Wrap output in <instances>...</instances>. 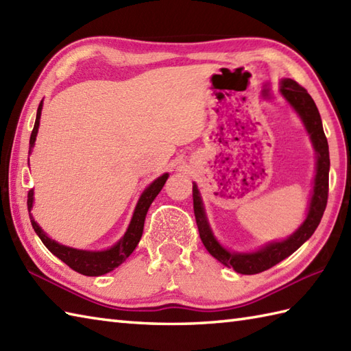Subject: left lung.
Returning <instances> with one entry per match:
<instances>
[{"label":"left lung","mask_w":351,"mask_h":351,"mask_svg":"<svg viewBox=\"0 0 351 351\" xmlns=\"http://www.w3.org/2000/svg\"><path fill=\"white\" fill-rule=\"evenodd\" d=\"M280 92L285 96L291 106L295 108L297 113L300 114L318 154L314 195H312L308 217L299 228V230L291 235L288 240L267 244L264 249H261L256 253H249V255L229 253L228 250L223 249L214 238L210 226H208L202 200H200L199 196V190L196 185H193V208H195V217L197 223L200 240H202L206 250L210 252L215 259H219L221 264H225L228 267L230 265L237 273L241 274H258L261 271L268 270V268H271L273 265L279 264L280 261L288 258L291 253H294L304 241L309 240L311 235L314 234L315 229L318 228L319 221H322L327 205V197H329V145H327L322 117H319L315 102L306 92V88L302 87L299 83H295L294 80H283Z\"/></svg>","instance_id":"8db88e82"}]
</instances>
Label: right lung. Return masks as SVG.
Here are the masks:
<instances>
[{
	"label": "right lung",
	"instance_id": "add662e5",
	"mask_svg": "<svg viewBox=\"0 0 351 351\" xmlns=\"http://www.w3.org/2000/svg\"><path fill=\"white\" fill-rule=\"evenodd\" d=\"M40 111H42V102H40L39 108H37L34 128L32 131V137H29V147H33L34 141H36L37 130H39V122H40ZM167 178H169V175L164 173L162 176H160L158 180H155L145 190V193L141 195L138 204L136 206V211H134L132 220L130 223L128 230H126V234L123 235L122 240L114 245V247H111L108 250L86 252V250H77V249H72V247H66V245L58 244L54 240H51V238L45 235L43 230L33 220L32 215H29V220H32L34 232L39 235L42 243L47 245V249L52 253V255H56L58 259H62L66 265H69L72 270H75V271L84 274V276L106 274L111 270H114L116 267L121 265L123 261L134 252V249L137 247V244H138L140 238H141V234H143L146 213L149 210V206H151V204L154 202V199L158 196V193L161 191L162 185L166 184ZM27 206H28V211L32 210V206H33V190L28 191Z\"/></svg>",
	"mask_w": 351,
	"mask_h": 351
}]
</instances>
